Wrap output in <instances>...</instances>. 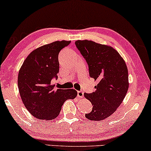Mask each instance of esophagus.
Here are the masks:
<instances>
[{"instance_id":"1","label":"esophagus","mask_w":151,"mask_h":151,"mask_svg":"<svg viewBox=\"0 0 151 151\" xmlns=\"http://www.w3.org/2000/svg\"><path fill=\"white\" fill-rule=\"evenodd\" d=\"M78 97L79 98H83L84 96V92L82 91H78Z\"/></svg>"}]
</instances>
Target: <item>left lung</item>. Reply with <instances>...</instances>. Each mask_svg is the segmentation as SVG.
<instances>
[{
  "label": "left lung",
  "mask_w": 151,
  "mask_h": 151,
  "mask_svg": "<svg viewBox=\"0 0 151 151\" xmlns=\"http://www.w3.org/2000/svg\"><path fill=\"white\" fill-rule=\"evenodd\" d=\"M75 44L87 62L90 77L99 82L94 92L84 93L93 105L85 116L91 121L103 120L116 110L128 91L126 62L111 46L89 40H78Z\"/></svg>",
  "instance_id": "8db88e82"
}]
</instances>
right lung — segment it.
<instances>
[{
    "mask_svg": "<svg viewBox=\"0 0 151 151\" xmlns=\"http://www.w3.org/2000/svg\"><path fill=\"white\" fill-rule=\"evenodd\" d=\"M71 41H57L33 50L19 70L18 87L25 108L41 120L55 119L67 99L77 96L75 89L55 88L51 84L58 78V55Z\"/></svg>",
    "mask_w": 151,
    "mask_h": 151,
    "instance_id": "right-lung-1",
    "label": "right lung"
}]
</instances>
